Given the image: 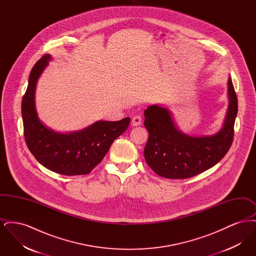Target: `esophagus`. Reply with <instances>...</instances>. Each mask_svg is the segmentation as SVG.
I'll return each mask as SVG.
<instances>
[{"label": "esophagus", "instance_id": "34e87169", "mask_svg": "<svg viewBox=\"0 0 256 256\" xmlns=\"http://www.w3.org/2000/svg\"><path fill=\"white\" fill-rule=\"evenodd\" d=\"M142 124V117L139 116V115H136L132 117V126H141Z\"/></svg>", "mask_w": 256, "mask_h": 256}]
</instances>
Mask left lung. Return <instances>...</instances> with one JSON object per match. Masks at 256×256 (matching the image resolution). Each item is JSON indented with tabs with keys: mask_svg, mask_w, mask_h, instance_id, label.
I'll return each mask as SVG.
<instances>
[{
	"mask_svg": "<svg viewBox=\"0 0 256 256\" xmlns=\"http://www.w3.org/2000/svg\"><path fill=\"white\" fill-rule=\"evenodd\" d=\"M228 108L222 128L212 136H190L182 132L170 110L150 106L145 112L144 126L148 139L144 148L146 164L166 178H188L210 169L232 146L234 122L238 111L237 96L232 78L228 82Z\"/></svg>",
	"mask_w": 256,
	"mask_h": 256,
	"instance_id": "obj_1",
	"label": "left lung"
}]
</instances>
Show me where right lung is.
<instances>
[{
    "instance_id": "obj_1",
    "label": "right lung",
    "mask_w": 256,
    "mask_h": 256,
    "mask_svg": "<svg viewBox=\"0 0 256 256\" xmlns=\"http://www.w3.org/2000/svg\"><path fill=\"white\" fill-rule=\"evenodd\" d=\"M50 60V54H45L30 74L22 100L24 140L30 152L45 168L64 176L87 174L106 156L113 141L126 130L130 118L98 121L70 134L47 128L37 116L34 98L37 80Z\"/></svg>"
}]
</instances>
